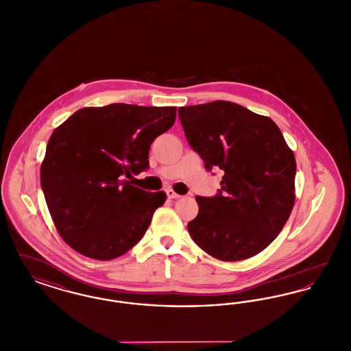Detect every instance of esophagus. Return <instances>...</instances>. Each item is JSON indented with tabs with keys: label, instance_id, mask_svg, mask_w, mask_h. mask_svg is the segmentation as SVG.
Masks as SVG:
<instances>
[{
	"label": "esophagus",
	"instance_id": "34e87169",
	"mask_svg": "<svg viewBox=\"0 0 351 351\" xmlns=\"http://www.w3.org/2000/svg\"><path fill=\"white\" fill-rule=\"evenodd\" d=\"M166 193H167L168 199H180V197H182V196H180V195H178L173 189H167V191H166Z\"/></svg>",
	"mask_w": 351,
	"mask_h": 351
}]
</instances>
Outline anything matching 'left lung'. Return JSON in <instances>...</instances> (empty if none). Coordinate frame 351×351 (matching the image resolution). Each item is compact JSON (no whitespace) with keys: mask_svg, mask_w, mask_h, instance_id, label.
I'll return each mask as SVG.
<instances>
[{"mask_svg":"<svg viewBox=\"0 0 351 351\" xmlns=\"http://www.w3.org/2000/svg\"><path fill=\"white\" fill-rule=\"evenodd\" d=\"M189 146L223 171L213 197L197 196L188 223L196 245L225 262L247 259L278 237L295 202L296 160L271 118L229 102L179 108Z\"/></svg>","mask_w":351,"mask_h":351,"instance_id":"obj_1","label":"left lung"}]
</instances>
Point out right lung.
<instances>
[{"instance_id":"right-lung-1","label":"right lung","mask_w":351,"mask_h":351,"mask_svg":"<svg viewBox=\"0 0 351 351\" xmlns=\"http://www.w3.org/2000/svg\"><path fill=\"white\" fill-rule=\"evenodd\" d=\"M176 118L175 106L110 104L75 112L51 135L40 184L52 221L72 249L110 261L145 235L163 191L134 186L149 150Z\"/></svg>"}]
</instances>
